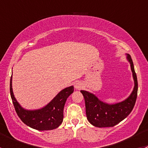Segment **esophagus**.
Returning a JSON list of instances; mask_svg holds the SVG:
<instances>
[{
  "label": "esophagus",
  "mask_w": 148,
  "mask_h": 148,
  "mask_svg": "<svg viewBox=\"0 0 148 148\" xmlns=\"http://www.w3.org/2000/svg\"><path fill=\"white\" fill-rule=\"evenodd\" d=\"M74 87H75L76 89H80L83 87V84L81 82L78 81L75 83L74 84Z\"/></svg>",
  "instance_id": "34e87169"
}]
</instances>
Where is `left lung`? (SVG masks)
Masks as SVG:
<instances>
[{"mask_svg":"<svg viewBox=\"0 0 148 148\" xmlns=\"http://www.w3.org/2000/svg\"><path fill=\"white\" fill-rule=\"evenodd\" d=\"M126 55L127 59L130 64L135 84L132 93L127 99L115 104H108L101 101L91 92L85 90L80 91L84 98L87 120L95 127H108L114 126L126 118L135 106L138 95V79L130 55L127 53Z\"/></svg>","mask_w":148,"mask_h":148,"instance_id":"obj_1","label":"left lung"}]
</instances>
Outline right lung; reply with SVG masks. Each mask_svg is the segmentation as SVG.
Returning <instances> with one entry per match:
<instances>
[{"instance_id":"add662e5","label":"right lung","mask_w":148,"mask_h":148,"mask_svg":"<svg viewBox=\"0 0 148 148\" xmlns=\"http://www.w3.org/2000/svg\"><path fill=\"white\" fill-rule=\"evenodd\" d=\"M74 92V86L62 89L49 104L38 110H26L15 98L12 88V76L10 92L15 110L19 118L26 125L37 130H51L57 128L63 122L64 107L67 98Z\"/></svg>"}]
</instances>
